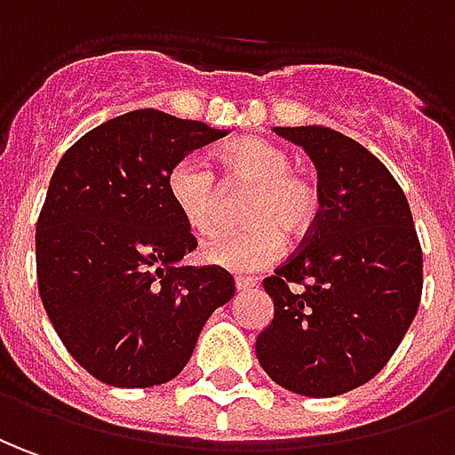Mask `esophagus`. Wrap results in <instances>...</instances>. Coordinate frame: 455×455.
Returning a JSON list of instances; mask_svg holds the SVG:
<instances>
[{
	"label": "esophagus",
	"mask_w": 455,
	"mask_h": 455,
	"mask_svg": "<svg viewBox=\"0 0 455 455\" xmlns=\"http://www.w3.org/2000/svg\"><path fill=\"white\" fill-rule=\"evenodd\" d=\"M252 287H258V280H252V277H237V280H235V290H237V292H247V290H252Z\"/></svg>",
	"instance_id": "1"
}]
</instances>
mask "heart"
<instances>
[{
	"label": "heart",
	"mask_w": 455,
	"mask_h": 455,
	"mask_svg": "<svg viewBox=\"0 0 455 455\" xmlns=\"http://www.w3.org/2000/svg\"><path fill=\"white\" fill-rule=\"evenodd\" d=\"M225 186H252L245 208V230L218 235L203 245L200 258L228 272H259L284 252V235L305 237L322 215V188L309 171L294 168L290 150L267 138L247 136L220 150ZM168 196L190 233L205 237L218 228L220 183L208 163L186 156L168 173Z\"/></svg>",
	"instance_id": "heart-1"
}]
</instances>
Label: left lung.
I'll return each instance as SVG.
<instances>
[{
  "instance_id": "1",
  "label": "left lung",
  "mask_w": 455,
  "mask_h": 455,
  "mask_svg": "<svg viewBox=\"0 0 455 455\" xmlns=\"http://www.w3.org/2000/svg\"><path fill=\"white\" fill-rule=\"evenodd\" d=\"M275 133L315 163L322 215L262 282L275 317L255 354L287 391L339 396L377 377L411 327L424 287L421 245L396 178L362 143L322 126Z\"/></svg>"
}]
</instances>
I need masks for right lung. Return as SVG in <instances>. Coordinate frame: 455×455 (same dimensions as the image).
<instances>
[{
	"label": "right lung",
	"instance_id": "obj_1",
	"mask_svg": "<svg viewBox=\"0 0 455 455\" xmlns=\"http://www.w3.org/2000/svg\"><path fill=\"white\" fill-rule=\"evenodd\" d=\"M222 136L140 108L78 138L52 175L36 222L39 294L68 354L108 387L178 377L233 299L228 269L178 265L197 240L168 196L175 163Z\"/></svg>",
	"mask_w": 455,
	"mask_h": 455
}]
</instances>
